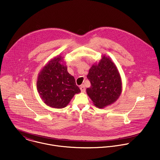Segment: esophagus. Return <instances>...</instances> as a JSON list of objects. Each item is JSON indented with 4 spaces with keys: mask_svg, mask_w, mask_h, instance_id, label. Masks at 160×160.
I'll list each match as a JSON object with an SVG mask.
<instances>
[{
    "mask_svg": "<svg viewBox=\"0 0 160 160\" xmlns=\"http://www.w3.org/2000/svg\"><path fill=\"white\" fill-rule=\"evenodd\" d=\"M80 90H81V92H82V93H84V92H85V86H84L83 85H81L80 87Z\"/></svg>",
    "mask_w": 160,
    "mask_h": 160,
    "instance_id": "esophagus-1",
    "label": "esophagus"
}]
</instances>
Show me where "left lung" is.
<instances>
[{"label":"left lung","mask_w":160,"mask_h":160,"mask_svg":"<svg viewBox=\"0 0 160 160\" xmlns=\"http://www.w3.org/2000/svg\"><path fill=\"white\" fill-rule=\"evenodd\" d=\"M87 78L91 86L87 93L95 106L103 108L115 103L122 92L120 74L110 57L103 55L100 62L92 65Z\"/></svg>","instance_id":"obj_1"}]
</instances>
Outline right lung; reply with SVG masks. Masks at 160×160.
I'll use <instances>...</instances> for the list:
<instances>
[{"mask_svg": "<svg viewBox=\"0 0 160 160\" xmlns=\"http://www.w3.org/2000/svg\"><path fill=\"white\" fill-rule=\"evenodd\" d=\"M37 92L48 107L63 108L67 106L75 94L80 92L74 77L60 55L51 59L40 70L37 81Z\"/></svg>", "mask_w": 160, "mask_h": 160, "instance_id": "obj_1", "label": "right lung"}]
</instances>
